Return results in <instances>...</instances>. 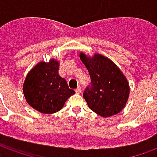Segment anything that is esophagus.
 <instances>
[{
	"mask_svg": "<svg viewBox=\"0 0 157 157\" xmlns=\"http://www.w3.org/2000/svg\"><path fill=\"white\" fill-rule=\"evenodd\" d=\"M75 92H76V93H78V94L82 93V88H81V86H78L77 88L75 89Z\"/></svg>",
	"mask_w": 157,
	"mask_h": 157,
	"instance_id": "esophagus-1",
	"label": "esophagus"
}]
</instances>
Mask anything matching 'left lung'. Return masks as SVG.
Masks as SVG:
<instances>
[{
	"label": "left lung",
	"instance_id": "left-lung-1",
	"mask_svg": "<svg viewBox=\"0 0 157 157\" xmlns=\"http://www.w3.org/2000/svg\"><path fill=\"white\" fill-rule=\"evenodd\" d=\"M79 56L91 77V86L83 93L89 108L102 118L118 114L129 96V85L124 73L104 55L94 54L91 57L81 52Z\"/></svg>",
	"mask_w": 157,
	"mask_h": 157
}]
</instances>
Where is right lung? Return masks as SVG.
<instances>
[{"label":"right lung","instance_id":"1","mask_svg":"<svg viewBox=\"0 0 157 157\" xmlns=\"http://www.w3.org/2000/svg\"><path fill=\"white\" fill-rule=\"evenodd\" d=\"M59 62L54 58L38 63L28 73L22 91L27 102L37 111L50 114L59 111L75 94L65 79L59 75Z\"/></svg>","mask_w":157,"mask_h":157}]
</instances>
